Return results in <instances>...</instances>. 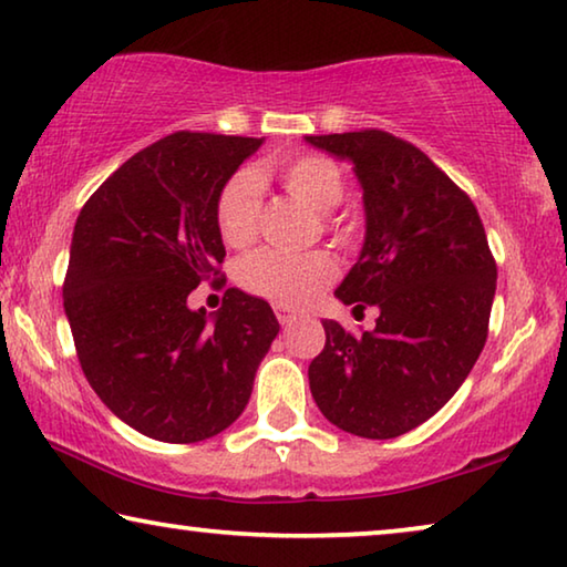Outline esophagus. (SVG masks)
I'll list each match as a JSON object with an SVG mask.
<instances>
[{"label": "esophagus", "mask_w": 567, "mask_h": 567, "mask_svg": "<svg viewBox=\"0 0 567 567\" xmlns=\"http://www.w3.org/2000/svg\"><path fill=\"white\" fill-rule=\"evenodd\" d=\"M276 317H278V321H281L284 327H289L291 321H296V313L291 309H286V307H276Z\"/></svg>", "instance_id": "esophagus-1"}]
</instances>
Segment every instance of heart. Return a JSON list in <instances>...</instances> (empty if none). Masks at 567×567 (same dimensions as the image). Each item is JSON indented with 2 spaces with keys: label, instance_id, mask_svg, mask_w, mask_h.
<instances>
[{
  "label": "heart",
  "instance_id": "heart-1",
  "mask_svg": "<svg viewBox=\"0 0 567 567\" xmlns=\"http://www.w3.org/2000/svg\"><path fill=\"white\" fill-rule=\"evenodd\" d=\"M266 177H276L286 193L319 215H329L344 199L342 172L332 159L317 154L268 162L256 172H238L225 182L215 205L217 230L228 246L243 248L256 238L260 215L258 179ZM235 276L243 289L264 296L278 307H301L334 281L337 264L324 250L286 254L260 248L240 260Z\"/></svg>",
  "mask_w": 567,
  "mask_h": 567
}]
</instances>
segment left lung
<instances>
[{
  "mask_svg": "<svg viewBox=\"0 0 567 567\" xmlns=\"http://www.w3.org/2000/svg\"><path fill=\"white\" fill-rule=\"evenodd\" d=\"M350 162L362 189L364 240L334 296L378 309L354 337L324 319L309 364L313 403L362 439H395L454 398L484 350L496 266L472 199L413 144L393 134L303 136Z\"/></svg>",
  "mask_w": 567,
  "mask_h": 567,
  "instance_id": "left-lung-1",
  "label": "left lung"
}]
</instances>
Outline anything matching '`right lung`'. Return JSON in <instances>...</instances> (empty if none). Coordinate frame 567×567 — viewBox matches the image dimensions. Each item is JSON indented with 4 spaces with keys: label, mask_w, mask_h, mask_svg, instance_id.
Returning a JSON list of instances; mask_svg holds the SVG:
<instances>
[{
    "label": "right lung",
    "mask_w": 567,
    "mask_h": 567,
    "mask_svg": "<svg viewBox=\"0 0 567 567\" xmlns=\"http://www.w3.org/2000/svg\"><path fill=\"white\" fill-rule=\"evenodd\" d=\"M266 138L177 132L95 189L75 220L63 307L109 411L164 443L213 439L246 411L278 319L228 289L213 317L189 293L217 276V195Z\"/></svg>",
    "instance_id": "1"
}]
</instances>
